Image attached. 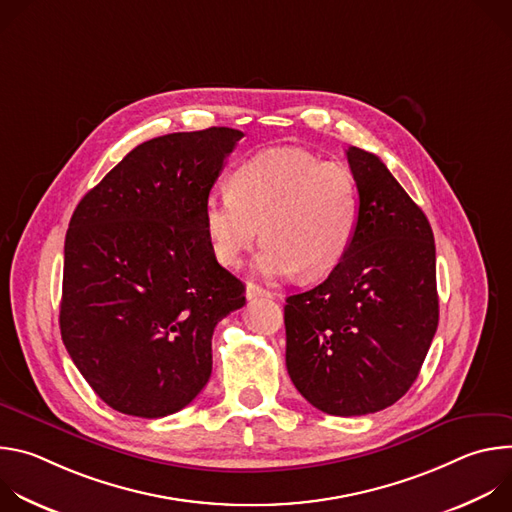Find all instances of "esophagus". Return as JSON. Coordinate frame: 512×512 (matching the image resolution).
I'll list each match as a JSON object with an SVG mask.
<instances>
[{"label": "esophagus", "mask_w": 512, "mask_h": 512, "mask_svg": "<svg viewBox=\"0 0 512 512\" xmlns=\"http://www.w3.org/2000/svg\"><path fill=\"white\" fill-rule=\"evenodd\" d=\"M247 300H255V298H275L273 291L257 285V283H247Z\"/></svg>", "instance_id": "34e87169"}]
</instances>
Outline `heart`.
Returning <instances> with one entry per match:
<instances>
[{
    "instance_id": "heart-1",
    "label": "heart",
    "mask_w": 512,
    "mask_h": 512,
    "mask_svg": "<svg viewBox=\"0 0 512 512\" xmlns=\"http://www.w3.org/2000/svg\"><path fill=\"white\" fill-rule=\"evenodd\" d=\"M202 225L214 259L237 267L259 237L257 269L267 277L328 275L350 251L360 225L354 172L302 148H271L241 162L229 192H210Z\"/></svg>"
}]
</instances>
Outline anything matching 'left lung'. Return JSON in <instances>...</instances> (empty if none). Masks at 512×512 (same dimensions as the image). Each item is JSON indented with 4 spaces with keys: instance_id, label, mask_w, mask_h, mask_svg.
I'll list each match as a JSON object with an SVG mask.
<instances>
[{
    "instance_id": "8db88e82",
    "label": "left lung",
    "mask_w": 512,
    "mask_h": 512,
    "mask_svg": "<svg viewBox=\"0 0 512 512\" xmlns=\"http://www.w3.org/2000/svg\"><path fill=\"white\" fill-rule=\"evenodd\" d=\"M346 158L360 188L354 243L320 285L283 308L291 381L316 409L340 417L399 401L440 318L427 216L375 154L348 148Z\"/></svg>"
}]
</instances>
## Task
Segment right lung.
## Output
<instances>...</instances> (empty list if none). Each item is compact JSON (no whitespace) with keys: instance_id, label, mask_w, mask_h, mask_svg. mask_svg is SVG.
Listing matches in <instances>:
<instances>
[{"instance_id":"1","label":"right lung","mask_w":512,"mask_h":512,"mask_svg":"<svg viewBox=\"0 0 512 512\" xmlns=\"http://www.w3.org/2000/svg\"><path fill=\"white\" fill-rule=\"evenodd\" d=\"M243 137L208 127L143 141L72 212L62 342L91 389L145 419L186 407L212 373V332L245 306L214 259L204 198Z\"/></svg>"}]
</instances>
